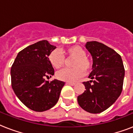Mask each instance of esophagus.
Returning <instances> with one entry per match:
<instances>
[{
  "label": "esophagus",
  "instance_id": "34e87169",
  "mask_svg": "<svg viewBox=\"0 0 133 133\" xmlns=\"http://www.w3.org/2000/svg\"><path fill=\"white\" fill-rule=\"evenodd\" d=\"M66 83L70 85H75V83H74V82H67Z\"/></svg>",
  "mask_w": 133,
  "mask_h": 133
}]
</instances>
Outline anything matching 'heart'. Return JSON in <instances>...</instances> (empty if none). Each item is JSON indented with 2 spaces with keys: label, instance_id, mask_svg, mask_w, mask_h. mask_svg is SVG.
Here are the masks:
<instances>
[{
  "label": "heart",
  "instance_id": "b5f03b06",
  "mask_svg": "<svg viewBox=\"0 0 133 133\" xmlns=\"http://www.w3.org/2000/svg\"><path fill=\"white\" fill-rule=\"evenodd\" d=\"M65 54L68 57L75 58L73 61V68H65L58 71L56 77L59 80L68 82L76 81L84 75V70L89 72L92 69V61L86 56V52L82 47L73 45L64 50ZM49 61L56 69H60L65 64V57L58 50H54L50 52L48 56Z\"/></svg>",
  "mask_w": 133,
  "mask_h": 133
}]
</instances>
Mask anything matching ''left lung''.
<instances>
[{"instance_id":"left-lung-1","label":"left lung","mask_w":133,"mask_h":133,"mask_svg":"<svg viewBox=\"0 0 133 133\" xmlns=\"http://www.w3.org/2000/svg\"><path fill=\"white\" fill-rule=\"evenodd\" d=\"M85 48L93 59L90 81L83 82L85 90L77 101L84 110L100 113L111 106L123 89L124 70L122 57L113 49L97 41H89Z\"/></svg>"}]
</instances>
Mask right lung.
Instances as JSON below:
<instances>
[{
    "instance_id": "obj_1",
    "label": "right lung",
    "mask_w": 133,
    "mask_h": 133,
    "mask_svg": "<svg viewBox=\"0 0 133 133\" xmlns=\"http://www.w3.org/2000/svg\"><path fill=\"white\" fill-rule=\"evenodd\" d=\"M56 47L43 40L20 51L11 68V87L20 101L36 112L45 111L58 100L65 82L46 78L54 75L49 54Z\"/></svg>"
}]
</instances>
